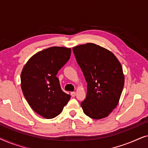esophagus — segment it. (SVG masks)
Wrapping results in <instances>:
<instances>
[{"label":"esophagus","instance_id":"obj_1","mask_svg":"<svg viewBox=\"0 0 148 148\" xmlns=\"http://www.w3.org/2000/svg\"><path fill=\"white\" fill-rule=\"evenodd\" d=\"M71 95L72 97H75L76 95V93L75 92H71Z\"/></svg>","mask_w":148,"mask_h":148}]
</instances>
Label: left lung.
<instances>
[{
	"label": "left lung",
	"instance_id": "obj_1",
	"mask_svg": "<svg viewBox=\"0 0 148 148\" xmlns=\"http://www.w3.org/2000/svg\"><path fill=\"white\" fill-rule=\"evenodd\" d=\"M88 84L84 112L93 119L108 116L116 108L125 83L122 66L114 54L93 43L73 48Z\"/></svg>",
	"mask_w": 148,
	"mask_h": 148
}]
</instances>
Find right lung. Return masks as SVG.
<instances>
[{
    "instance_id": "1",
    "label": "right lung",
    "mask_w": 148,
    "mask_h": 148,
    "mask_svg": "<svg viewBox=\"0 0 148 148\" xmlns=\"http://www.w3.org/2000/svg\"><path fill=\"white\" fill-rule=\"evenodd\" d=\"M71 50L53 46L29 58L21 74V86L31 108L44 118L58 116L71 98L61 90L58 71L69 60Z\"/></svg>"
}]
</instances>
